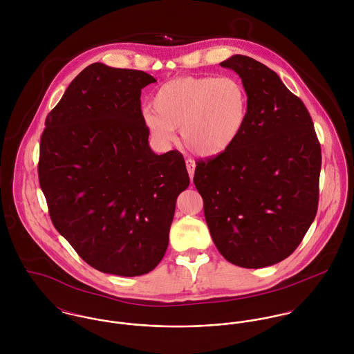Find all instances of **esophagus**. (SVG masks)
Segmentation results:
<instances>
[{
  "label": "esophagus",
  "instance_id": "obj_1",
  "mask_svg": "<svg viewBox=\"0 0 354 354\" xmlns=\"http://www.w3.org/2000/svg\"><path fill=\"white\" fill-rule=\"evenodd\" d=\"M185 165H187V170H188V174L191 177V181L194 180V174H195V167H196V163L192 160V159H187L185 160Z\"/></svg>",
  "mask_w": 354,
  "mask_h": 354
}]
</instances>
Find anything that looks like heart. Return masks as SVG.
Wrapping results in <instances>:
<instances>
[{
	"label": "heart",
	"instance_id": "heart-1",
	"mask_svg": "<svg viewBox=\"0 0 354 354\" xmlns=\"http://www.w3.org/2000/svg\"><path fill=\"white\" fill-rule=\"evenodd\" d=\"M248 115L250 94L236 76H178L156 90L143 120L156 143H173L180 128L189 151L212 158L236 145Z\"/></svg>",
	"mask_w": 354,
	"mask_h": 354
}]
</instances>
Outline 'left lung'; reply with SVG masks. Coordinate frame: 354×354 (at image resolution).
Masks as SVG:
<instances>
[{
  "mask_svg": "<svg viewBox=\"0 0 354 354\" xmlns=\"http://www.w3.org/2000/svg\"><path fill=\"white\" fill-rule=\"evenodd\" d=\"M250 94L245 129L229 151L199 160L194 183L212 241L230 263L261 268L290 256L319 202L322 151L303 101L251 57L221 62Z\"/></svg>",
  "mask_w": 354,
  "mask_h": 354,
  "instance_id": "obj_1",
  "label": "left lung"
}]
</instances>
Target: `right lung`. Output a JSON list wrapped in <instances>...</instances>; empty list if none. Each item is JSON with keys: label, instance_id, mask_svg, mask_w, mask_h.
<instances>
[{"label": "right lung", "instance_id": "add662e5", "mask_svg": "<svg viewBox=\"0 0 354 354\" xmlns=\"http://www.w3.org/2000/svg\"><path fill=\"white\" fill-rule=\"evenodd\" d=\"M143 71L95 62L46 117L39 184L55 229L95 270L120 277L152 271L169 245L176 201L189 185L183 155L152 152Z\"/></svg>", "mask_w": 354, "mask_h": 354}]
</instances>
